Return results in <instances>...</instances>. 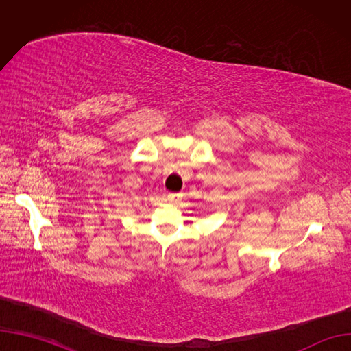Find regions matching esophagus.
<instances>
[{
    "instance_id": "esophagus-1",
    "label": "esophagus",
    "mask_w": 351,
    "mask_h": 351,
    "mask_svg": "<svg viewBox=\"0 0 351 351\" xmlns=\"http://www.w3.org/2000/svg\"><path fill=\"white\" fill-rule=\"evenodd\" d=\"M167 200L170 202V203H173V204H176L180 200V195H178V193H168Z\"/></svg>"
}]
</instances>
